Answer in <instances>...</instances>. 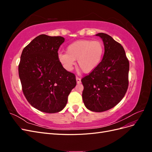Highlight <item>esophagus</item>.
I'll return each instance as SVG.
<instances>
[{
  "label": "esophagus",
  "instance_id": "esophagus-1",
  "mask_svg": "<svg viewBox=\"0 0 152 152\" xmlns=\"http://www.w3.org/2000/svg\"><path fill=\"white\" fill-rule=\"evenodd\" d=\"M76 80H77V84H80V83H81V79H80V78L77 77H76Z\"/></svg>",
  "mask_w": 152,
  "mask_h": 152
}]
</instances>
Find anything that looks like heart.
I'll use <instances>...</instances> for the list:
<instances>
[{
  "instance_id": "b5f03b06",
  "label": "heart",
  "mask_w": 152,
  "mask_h": 152,
  "mask_svg": "<svg viewBox=\"0 0 152 152\" xmlns=\"http://www.w3.org/2000/svg\"><path fill=\"white\" fill-rule=\"evenodd\" d=\"M104 45L99 40H79L70 44L66 53L58 54L60 63L68 71H71L77 59L78 65L84 73L94 70L102 62Z\"/></svg>"
}]
</instances>
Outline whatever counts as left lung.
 <instances>
[{
	"mask_svg": "<svg viewBox=\"0 0 152 152\" xmlns=\"http://www.w3.org/2000/svg\"><path fill=\"white\" fill-rule=\"evenodd\" d=\"M103 40L104 53L94 70L82 78V99L92 112H102L116 106L129 86V62L121 44L104 33L96 35Z\"/></svg>",
	"mask_w": 152,
	"mask_h": 152,
	"instance_id": "obj_1",
	"label": "left lung"
}]
</instances>
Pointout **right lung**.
<instances>
[{
    "label": "right lung",
    "mask_w": 152,
    "mask_h": 152,
    "mask_svg": "<svg viewBox=\"0 0 152 152\" xmlns=\"http://www.w3.org/2000/svg\"><path fill=\"white\" fill-rule=\"evenodd\" d=\"M62 37L44 34L23 49L18 66L22 90L28 103L40 111H61L77 84L75 75L64 68L58 59Z\"/></svg>",
    "instance_id": "obj_1"
}]
</instances>
